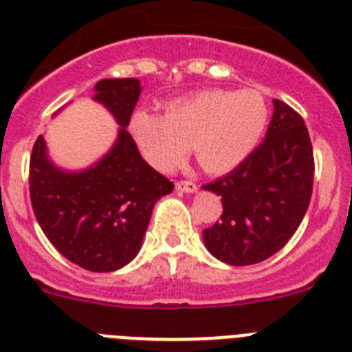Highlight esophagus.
<instances>
[{
  "label": "esophagus",
  "instance_id": "34e87169",
  "mask_svg": "<svg viewBox=\"0 0 352 352\" xmlns=\"http://www.w3.org/2000/svg\"><path fill=\"white\" fill-rule=\"evenodd\" d=\"M176 190L185 192V194H194V192H197V185L194 182H178L176 183Z\"/></svg>",
  "mask_w": 352,
  "mask_h": 352
}]
</instances>
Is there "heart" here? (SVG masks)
I'll list each match as a JSON object with an SVG mask.
<instances>
[{
  "mask_svg": "<svg viewBox=\"0 0 352 352\" xmlns=\"http://www.w3.org/2000/svg\"><path fill=\"white\" fill-rule=\"evenodd\" d=\"M268 120L263 95L254 89H206L167 105L166 116L135 111L130 133L151 166L173 173L190 148L208 173L238 167L257 141Z\"/></svg>",
  "mask_w": 352,
  "mask_h": 352,
  "instance_id": "heart-1",
  "label": "heart"
}]
</instances>
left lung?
<instances>
[{
    "label": "left lung",
    "instance_id": "1",
    "mask_svg": "<svg viewBox=\"0 0 352 352\" xmlns=\"http://www.w3.org/2000/svg\"><path fill=\"white\" fill-rule=\"evenodd\" d=\"M264 141L223 178L203 185L222 197L220 222L203 231L211 256L231 266L268 259L296 232L309 210L314 153L309 130L287 104L273 100Z\"/></svg>",
    "mask_w": 352,
    "mask_h": 352
}]
</instances>
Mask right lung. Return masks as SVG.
Returning <instances> with one entry per match:
<instances>
[{"mask_svg": "<svg viewBox=\"0 0 352 352\" xmlns=\"http://www.w3.org/2000/svg\"><path fill=\"white\" fill-rule=\"evenodd\" d=\"M139 79H102L93 100L118 121L107 153L82 170L61 169L38 135L30 160L31 206L43 234L70 263L88 272H116L142 247L155 203L174 183L149 166L126 126L141 95Z\"/></svg>", "mask_w": 352, "mask_h": 352, "instance_id": "add662e5", "label": "right lung"}]
</instances>
